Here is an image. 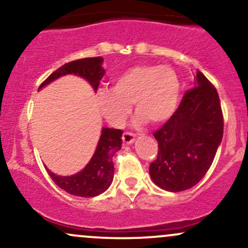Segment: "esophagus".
<instances>
[{
	"mask_svg": "<svg viewBox=\"0 0 248 248\" xmlns=\"http://www.w3.org/2000/svg\"><path fill=\"white\" fill-rule=\"evenodd\" d=\"M134 140H135V135L132 133H124L122 135V141H124V144H132Z\"/></svg>",
	"mask_w": 248,
	"mask_h": 248,
	"instance_id": "esophagus-1",
	"label": "esophagus"
}]
</instances>
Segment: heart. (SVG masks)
<instances>
[{
  "instance_id": "heart-1",
  "label": "heart",
  "mask_w": 248,
  "mask_h": 248,
  "mask_svg": "<svg viewBox=\"0 0 248 248\" xmlns=\"http://www.w3.org/2000/svg\"><path fill=\"white\" fill-rule=\"evenodd\" d=\"M178 77L171 67L138 65L122 72L113 80L110 91L98 93L99 110L110 126L122 128L132 113H138L136 127L148 121L162 124L175 114L178 107Z\"/></svg>"
}]
</instances>
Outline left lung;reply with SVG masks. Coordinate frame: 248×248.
Segmentation results:
<instances>
[{
  "label": "left lung",
  "instance_id": "8db88e82",
  "mask_svg": "<svg viewBox=\"0 0 248 248\" xmlns=\"http://www.w3.org/2000/svg\"><path fill=\"white\" fill-rule=\"evenodd\" d=\"M224 122L217 90L197 71L193 88L164 126L154 133L157 158L149 166L153 182L170 192L195 186L205 176L223 139Z\"/></svg>",
  "mask_w": 248,
  "mask_h": 248
}]
</instances>
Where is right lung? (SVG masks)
<instances>
[{"mask_svg":"<svg viewBox=\"0 0 248 248\" xmlns=\"http://www.w3.org/2000/svg\"><path fill=\"white\" fill-rule=\"evenodd\" d=\"M102 62H104L102 57H93V58H82L67 62L47 77L46 80L43 82L38 90H42L43 87L62 76L73 75L88 81L94 92H96L99 82L105 75ZM122 134L124 132L120 129L104 127L101 129V135L96 144L95 152L84 169L75 175L61 176L56 175L46 168L50 177L61 189L73 196L95 197L101 195L110 186L113 182L114 177L113 156L121 149Z\"/></svg>","mask_w":248,"mask_h":248,"instance_id":"1","label":"right lung"}]
</instances>
